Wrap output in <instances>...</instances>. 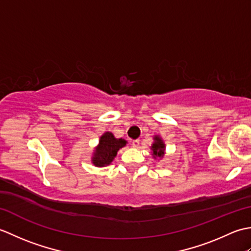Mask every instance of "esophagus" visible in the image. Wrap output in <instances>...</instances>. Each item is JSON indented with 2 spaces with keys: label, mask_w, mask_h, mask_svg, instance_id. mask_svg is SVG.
<instances>
[{
  "label": "esophagus",
  "mask_w": 251,
  "mask_h": 251,
  "mask_svg": "<svg viewBox=\"0 0 251 251\" xmlns=\"http://www.w3.org/2000/svg\"><path fill=\"white\" fill-rule=\"evenodd\" d=\"M131 145H132V147H135V148H138L140 146V140H138V139H135V140H132L131 141Z\"/></svg>",
  "instance_id": "esophagus-1"
}]
</instances>
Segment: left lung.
<instances>
[{"label": "left lung", "instance_id": "left-lung-1", "mask_svg": "<svg viewBox=\"0 0 251 251\" xmlns=\"http://www.w3.org/2000/svg\"><path fill=\"white\" fill-rule=\"evenodd\" d=\"M155 142L153 143L151 147V150L153 151V156L154 157H159L162 158L164 156V150H165V145L163 143L162 139L159 137L155 136L154 138Z\"/></svg>", "mask_w": 251, "mask_h": 251}]
</instances>
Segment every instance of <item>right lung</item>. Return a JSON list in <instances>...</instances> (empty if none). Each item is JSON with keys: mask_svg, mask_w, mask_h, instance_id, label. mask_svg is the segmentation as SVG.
Listing matches in <instances>:
<instances>
[{"mask_svg": "<svg viewBox=\"0 0 251 251\" xmlns=\"http://www.w3.org/2000/svg\"><path fill=\"white\" fill-rule=\"evenodd\" d=\"M125 146L126 140L116 139L111 132H105L101 136L99 146L96 149V153L93 157L94 165L99 167L109 165L116 156L117 151Z\"/></svg>", "mask_w": 251, "mask_h": 251, "instance_id": "right-lung-1", "label": "right lung"}]
</instances>
